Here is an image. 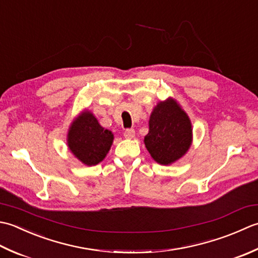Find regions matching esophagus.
<instances>
[{"mask_svg":"<svg viewBox=\"0 0 258 258\" xmlns=\"http://www.w3.org/2000/svg\"><path fill=\"white\" fill-rule=\"evenodd\" d=\"M123 136H124V138H127V139L134 138V137H135V130L134 129H125L124 133H123Z\"/></svg>","mask_w":258,"mask_h":258,"instance_id":"obj_1","label":"esophagus"}]
</instances>
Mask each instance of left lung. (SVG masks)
<instances>
[{
  "label": "left lung",
  "mask_w": 258,
  "mask_h": 258,
  "mask_svg": "<svg viewBox=\"0 0 258 258\" xmlns=\"http://www.w3.org/2000/svg\"><path fill=\"white\" fill-rule=\"evenodd\" d=\"M191 139V122L177 101L169 98L157 104L144 140L154 160L165 166L177 161L189 149Z\"/></svg>",
  "instance_id": "1"
}]
</instances>
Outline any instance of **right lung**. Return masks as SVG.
<instances>
[{
    "label": "right lung",
    "mask_w": 258,
    "mask_h": 258,
    "mask_svg": "<svg viewBox=\"0 0 258 258\" xmlns=\"http://www.w3.org/2000/svg\"><path fill=\"white\" fill-rule=\"evenodd\" d=\"M113 135L102 128L97 118L86 110L73 121L68 133V146L82 164L96 166L107 156Z\"/></svg>",
    "instance_id": "add662e5"
}]
</instances>
